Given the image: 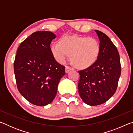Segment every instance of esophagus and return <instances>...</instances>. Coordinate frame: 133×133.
I'll return each mask as SVG.
<instances>
[{"label":"esophagus","mask_w":133,"mask_h":133,"mask_svg":"<svg viewBox=\"0 0 133 133\" xmlns=\"http://www.w3.org/2000/svg\"><path fill=\"white\" fill-rule=\"evenodd\" d=\"M71 70H73V68H71V67H69V66H66V69H65V71H66V73H68L69 71Z\"/></svg>","instance_id":"esophagus-1"}]
</instances>
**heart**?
<instances>
[{
  "mask_svg": "<svg viewBox=\"0 0 133 133\" xmlns=\"http://www.w3.org/2000/svg\"><path fill=\"white\" fill-rule=\"evenodd\" d=\"M51 52L58 62L63 63L71 54L72 62L76 66L86 68L95 62L100 53V44L94 37L66 36L59 43L51 46Z\"/></svg>",
  "mask_w": 133,
  "mask_h": 133,
  "instance_id": "b5f03b06",
  "label": "heart"
}]
</instances>
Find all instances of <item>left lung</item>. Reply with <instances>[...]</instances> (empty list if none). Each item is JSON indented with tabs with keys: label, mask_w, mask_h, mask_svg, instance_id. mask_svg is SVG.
<instances>
[{
	"label": "left lung",
	"mask_w": 133,
	"mask_h": 133,
	"mask_svg": "<svg viewBox=\"0 0 133 133\" xmlns=\"http://www.w3.org/2000/svg\"><path fill=\"white\" fill-rule=\"evenodd\" d=\"M100 40V53L93 65L78 71V90L85 104H103L114 95L121 75L120 56L115 45L106 35L95 30Z\"/></svg>",
	"instance_id": "8db88e82"
}]
</instances>
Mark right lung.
Masks as SVG:
<instances>
[{
	"mask_svg": "<svg viewBox=\"0 0 133 133\" xmlns=\"http://www.w3.org/2000/svg\"><path fill=\"white\" fill-rule=\"evenodd\" d=\"M56 35L38 31L21 43L14 62L18 90L28 102L44 106L53 102L65 67L55 59L50 43Z\"/></svg>",
	"mask_w": 133,
	"mask_h": 133,
	"instance_id": "obj_1",
	"label": "right lung"
}]
</instances>
